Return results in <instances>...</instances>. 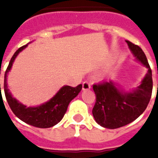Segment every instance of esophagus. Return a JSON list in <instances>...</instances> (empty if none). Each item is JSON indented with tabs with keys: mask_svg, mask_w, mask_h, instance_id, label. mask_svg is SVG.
<instances>
[{
	"mask_svg": "<svg viewBox=\"0 0 158 158\" xmlns=\"http://www.w3.org/2000/svg\"><path fill=\"white\" fill-rule=\"evenodd\" d=\"M91 89V84H89V82H84L83 83V90H88V89Z\"/></svg>",
	"mask_w": 158,
	"mask_h": 158,
	"instance_id": "obj_1",
	"label": "esophagus"
}]
</instances>
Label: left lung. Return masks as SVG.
Instances as JSON below:
<instances>
[{
    "instance_id": "8db88e82",
    "label": "left lung",
    "mask_w": 158,
    "mask_h": 158,
    "mask_svg": "<svg viewBox=\"0 0 158 158\" xmlns=\"http://www.w3.org/2000/svg\"><path fill=\"white\" fill-rule=\"evenodd\" d=\"M126 43L134 56L147 68L148 72L139 86L130 92L120 89L111 80L93 86L96 94L93 115L98 125L107 129L122 127L136 120L147 108L152 96V69L147 57L139 46L130 41Z\"/></svg>"
}]
</instances>
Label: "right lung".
Instances as JSON below:
<instances>
[{
  "mask_svg": "<svg viewBox=\"0 0 158 158\" xmlns=\"http://www.w3.org/2000/svg\"><path fill=\"white\" fill-rule=\"evenodd\" d=\"M27 46L28 44L21 47L16 51L6 69L4 78V91L6 98L14 114L22 121L38 128L52 127L62 120L66 112L69 102L81 91L82 84H79L75 88L67 85L63 86L52 98L38 106L27 107L25 105H23L11 95L7 85L6 77L9 71L10 70L16 56Z\"/></svg>",
  "mask_w": 158,
  "mask_h": 158,
  "instance_id": "right-lung-1",
  "label": "right lung"
}]
</instances>
